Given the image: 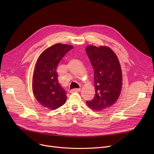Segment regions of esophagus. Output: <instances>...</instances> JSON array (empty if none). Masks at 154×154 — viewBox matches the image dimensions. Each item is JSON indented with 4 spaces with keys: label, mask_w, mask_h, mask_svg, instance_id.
<instances>
[{
    "label": "esophagus",
    "mask_w": 154,
    "mask_h": 154,
    "mask_svg": "<svg viewBox=\"0 0 154 154\" xmlns=\"http://www.w3.org/2000/svg\"><path fill=\"white\" fill-rule=\"evenodd\" d=\"M80 91V88H74V89L70 90V93H73V92H78Z\"/></svg>",
    "instance_id": "esophagus-1"
}]
</instances>
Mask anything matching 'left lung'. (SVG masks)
Returning a JSON list of instances; mask_svg holds the SVG:
<instances>
[{"instance_id": "left-lung-1", "label": "left lung", "mask_w": 154, "mask_h": 154, "mask_svg": "<svg viewBox=\"0 0 154 154\" xmlns=\"http://www.w3.org/2000/svg\"><path fill=\"white\" fill-rule=\"evenodd\" d=\"M94 73L95 94L87 101L93 110L111 107L118 100L122 85L121 67L116 54L107 46H87L85 48Z\"/></svg>"}]
</instances>
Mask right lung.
Instances as JSON below:
<instances>
[{"mask_svg": "<svg viewBox=\"0 0 154 154\" xmlns=\"http://www.w3.org/2000/svg\"><path fill=\"white\" fill-rule=\"evenodd\" d=\"M73 47L56 44L40 55L35 63L32 91L38 103L51 110L61 107L67 100L66 92L58 82L57 67Z\"/></svg>", "mask_w": 154, "mask_h": 154, "instance_id": "1", "label": "right lung"}]
</instances>
